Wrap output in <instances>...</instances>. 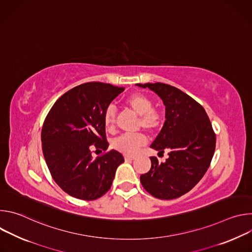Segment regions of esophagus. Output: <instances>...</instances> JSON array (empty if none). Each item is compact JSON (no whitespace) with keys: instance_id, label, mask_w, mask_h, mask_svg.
I'll list each match as a JSON object with an SVG mask.
<instances>
[{"instance_id":"1","label":"esophagus","mask_w":252,"mask_h":252,"mask_svg":"<svg viewBox=\"0 0 252 252\" xmlns=\"http://www.w3.org/2000/svg\"><path fill=\"white\" fill-rule=\"evenodd\" d=\"M133 159H135L134 157H128V156H126V157H125V160H126V161H130V160H133Z\"/></svg>"}]
</instances>
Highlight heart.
Returning <instances> with one entry per match:
<instances>
[{
    "instance_id": "heart-1",
    "label": "heart",
    "mask_w": 252,
    "mask_h": 252,
    "mask_svg": "<svg viewBox=\"0 0 252 252\" xmlns=\"http://www.w3.org/2000/svg\"><path fill=\"white\" fill-rule=\"evenodd\" d=\"M125 104L133 114L138 116V126L143 130L155 133L162 126L163 115L158 109H154V101L147 94L141 93L131 94L126 98ZM116 117L117 113L114 107H107L103 116V124L109 130L114 129ZM145 143L146 138L140 133L124 134L113 140L112 147L126 156H133Z\"/></svg>"
}]
</instances>
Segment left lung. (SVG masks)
I'll return each instance as SVG.
<instances>
[{
	"label": "left lung",
	"mask_w": 252,
	"mask_h": 252,
	"mask_svg": "<svg viewBox=\"0 0 252 252\" xmlns=\"http://www.w3.org/2000/svg\"><path fill=\"white\" fill-rule=\"evenodd\" d=\"M136 86L155 92L165 105V122L151 148L158 154L168 151L164 162L151 158L152 167L140 175V183L157 198H177L193 189L206 172L217 137L203 107L186 93L162 83Z\"/></svg>",
	"instance_id": "obj_1"
}]
</instances>
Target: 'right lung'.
I'll return each mask as SVG.
<instances>
[{
  "label": "right lung",
  "instance_id": "obj_1",
  "mask_svg": "<svg viewBox=\"0 0 252 252\" xmlns=\"http://www.w3.org/2000/svg\"><path fill=\"white\" fill-rule=\"evenodd\" d=\"M125 91L111 84L92 82L63 94L52 106L42 128V149L56 184L70 196L94 200L112 187L118 166L125 161L112 150L93 158L92 146L105 152L103 116Z\"/></svg>",
  "mask_w": 252,
  "mask_h": 252
}]
</instances>
